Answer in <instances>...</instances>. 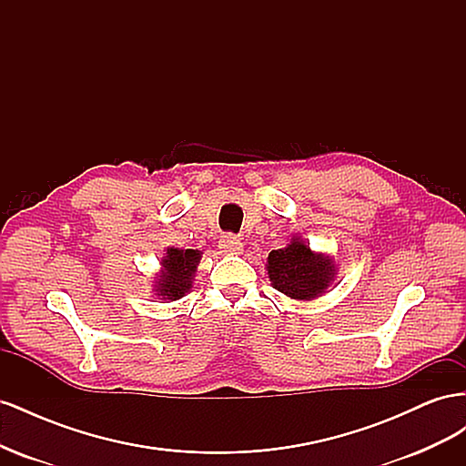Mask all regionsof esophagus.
<instances>
[{
	"label": "esophagus",
	"mask_w": 466,
	"mask_h": 466,
	"mask_svg": "<svg viewBox=\"0 0 466 466\" xmlns=\"http://www.w3.org/2000/svg\"><path fill=\"white\" fill-rule=\"evenodd\" d=\"M219 248H221V252H228V255H237V252L243 250V243L237 235L225 233L219 238Z\"/></svg>",
	"instance_id": "esophagus-1"
}]
</instances>
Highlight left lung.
I'll return each instance as SVG.
<instances>
[{
	"label": "left lung",
	"mask_w": 466,
	"mask_h": 466,
	"mask_svg": "<svg viewBox=\"0 0 466 466\" xmlns=\"http://www.w3.org/2000/svg\"><path fill=\"white\" fill-rule=\"evenodd\" d=\"M268 276L272 286L291 299H313L330 286L334 264L329 257L315 255L299 238L268 257Z\"/></svg>",
	"instance_id": "1"
}]
</instances>
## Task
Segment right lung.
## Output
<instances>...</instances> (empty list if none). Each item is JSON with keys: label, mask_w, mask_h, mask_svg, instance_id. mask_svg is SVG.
Segmentation results:
<instances>
[{"label": "right lung", "mask_w": 466, "mask_h": 466, "mask_svg": "<svg viewBox=\"0 0 466 466\" xmlns=\"http://www.w3.org/2000/svg\"><path fill=\"white\" fill-rule=\"evenodd\" d=\"M198 262L200 250L167 248V257L163 258L165 272L157 281V295L171 301L182 298L192 288V276Z\"/></svg>", "instance_id": "right-lung-1"}]
</instances>
